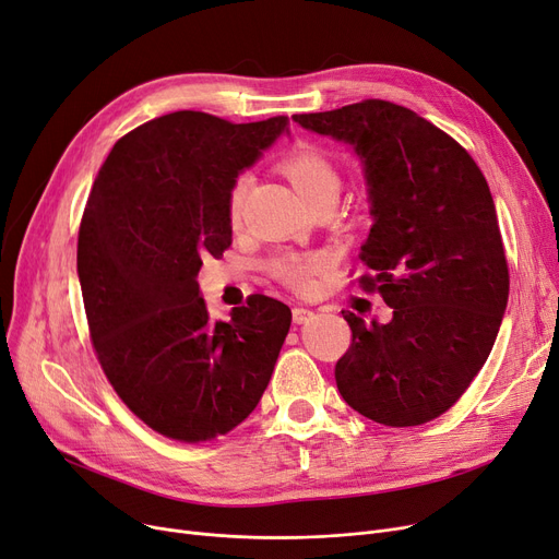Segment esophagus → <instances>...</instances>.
Instances as JSON below:
<instances>
[{"mask_svg":"<svg viewBox=\"0 0 559 559\" xmlns=\"http://www.w3.org/2000/svg\"><path fill=\"white\" fill-rule=\"evenodd\" d=\"M312 310L310 308H306V306H295L293 308V320H295V324H306L310 318H312Z\"/></svg>","mask_w":559,"mask_h":559,"instance_id":"esophagus-1","label":"esophagus"}]
</instances>
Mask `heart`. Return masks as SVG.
Returning a JSON list of instances; mask_svg holds the SVG:
<instances>
[{"label": "heart", "mask_w": 559, "mask_h": 559, "mask_svg": "<svg viewBox=\"0 0 559 559\" xmlns=\"http://www.w3.org/2000/svg\"><path fill=\"white\" fill-rule=\"evenodd\" d=\"M283 171L287 178L293 180L295 189L301 193L304 201L310 203L312 199L322 197L326 191H337L340 189V176L333 162L314 148H299L297 153L287 155L283 162ZM249 176L241 174L228 193V212L230 219L237 222L241 207H245L247 199V189H249ZM331 262V255L324 251L318 253H295V251H285L272 258L270 270L272 274L289 285L304 293V289H310L314 283V276L322 274Z\"/></svg>", "instance_id": "heart-1"}]
</instances>
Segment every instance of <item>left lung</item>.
Wrapping results in <instances>:
<instances>
[{
    "label": "left lung",
    "mask_w": 559,
    "mask_h": 559,
    "mask_svg": "<svg viewBox=\"0 0 559 559\" xmlns=\"http://www.w3.org/2000/svg\"><path fill=\"white\" fill-rule=\"evenodd\" d=\"M360 162L372 228L360 262L393 308L388 324L343 310L352 347L337 360L343 400L374 423L414 427L464 395L487 362L509 297L496 203L473 157L416 111L385 100L297 114Z\"/></svg>",
    "instance_id": "obj_1"
}]
</instances>
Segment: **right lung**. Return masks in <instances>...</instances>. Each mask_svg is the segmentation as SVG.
Wrapping results in <instances>:
<instances>
[{
  "instance_id": "obj_1",
  "label": "right lung",
  "mask_w": 559,
  "mask_h": 559,
  "mask_svg": "<svg viewBox=\"0 0 559 559\" xmlns=\"http://www.w3.org/2000/svg\"><path fill=\"white\" fill-rule=\"evenodd\" d=\"M287 126L166 114L120 139L93 182L78 241L93 347L118 397L168 439L228 433L272 379L293 312L251 295L212 320L199 272L233 241V182Z\"/></svg>"
}]
</instances>
